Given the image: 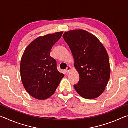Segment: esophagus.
<instances>
[{
    "label": "esophagus",
    "mask_w": 128,
    "mask_h": 128,
    "mask_svg": "<svg viewBox=\"0 0 128 128\" xmlns=\"http://www.w3.org/2000/svg\"><path fill=\"white\" fill-rule=\"evenodd\" d=\"M71 70H72V67L68 66V67H67V68L66 69V72L67 73H69L70 72Z\"/></svg>",
    "instance_id": "34e87169"
}]
</instances>
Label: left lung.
I'll list each match as a JSON object with an SVG mask.
<instances>
[{"label": "left lung", "mask_w": 128, "mask_h": 128, "mask_svg": "<svg viewBox=\"0 0 128 128\" xmlns=\"http://www.w3.org/2000/svg\"><path fill=\"white\" fill-rule=\"evenodd\" d=\"M63 38L70 48L80 81L74 85L82 98H98L105 90L111 74L107 52L96 36L86 30L65 32Z\"/></svg>", "instance_id": "left-lung-1"}]
</instances>
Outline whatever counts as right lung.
<instances>
[{"instance_id": "obj_1", "label": "right lung", "mask_w": 128, "mask_h": 128, "mask_svg": "<svg viewBox=\"0 0 128 128\" xmlns=\"http://www.w3.org/2000/svg\"><path fill=\"white\" fill-rule=\"evenodd\" d=\"M63 32L39 36L30 43L24 52L20 64L24 87L33 98H49L55 93L64 75L58 70L56 60L50 56L52 47Z\"/></svg>"}]
</instances>
